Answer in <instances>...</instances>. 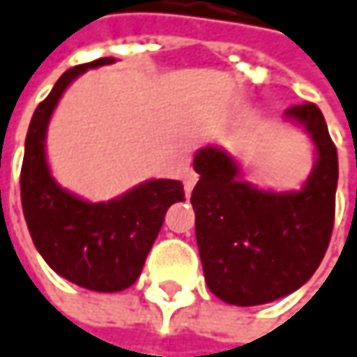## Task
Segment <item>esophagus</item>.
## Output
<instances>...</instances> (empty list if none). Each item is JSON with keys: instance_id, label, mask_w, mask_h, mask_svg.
<instances>
[{"instance_id": "esophagus-1", "label": "esophagus", "mask_w": 357, "mask_h": 357, "mask_svg": "<svg viewBox=\"0 0 357 357\" xmlns=\"http://www.w3.org/2000/svg\"><path fill=\"white\" fill-rule=\"evenodd\" d=\"M196 181H198V176H196L192 169H185V176H183V188H185V194H190V192L194 190Z\"/></svg>"}]
</instances>
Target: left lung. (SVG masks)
<instances>
[{
	"instance_id": "left-lung-1",
	"label": "left lung",
	"mask_w": 357,
	"mask_h": 357,
	"mask_svg": "<svg viewBox=\"0 0 357 357\" xmlns=\"http://www.w3.org/2000/svg\"><path fill=\"white\" fill-rule=\"evenodd\" d=\"M284 118L314 145V165L301 190L272 192L245 181L220 146L194 157L200 179L192 192L196 241L214 296L255 307L298 290L319 268L333 231L337 149L314 104L292 106Z\"/></svg>"
}]
</instances>
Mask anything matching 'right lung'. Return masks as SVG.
<instances>
[{"label": "right lung", "instance_id": "add662e5", "mask_svg": "<svg viewBox=\"0 0 357 357\" xmlns=\"http://www.w3.org/2000/svg\"><path fill=\"white\" fill-rule=\"evenodd\" d=\"M114 61L104 56L59 77L30 120L20 174L24 218L38 253L61 278L96 292H120L137 282L165 212L183 200L178 179H149L114 200L87 202L52 178L45 141L61 96L87 69Z\"/></svg>", "mask_w": 357, "mask_h": 357}]
</instances>
